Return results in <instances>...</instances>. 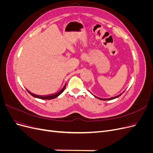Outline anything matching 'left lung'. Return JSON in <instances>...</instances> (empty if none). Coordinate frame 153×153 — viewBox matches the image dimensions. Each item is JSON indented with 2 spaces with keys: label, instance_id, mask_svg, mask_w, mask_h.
Returning <instances> with one entry per match:
<instances>
[{
  "label": "left lung",
  "instance_id": "left-lung-1",
  "mask_svg": "<svg viewBox=\"0 0 153 153\" xmlns=\"http://www.w3.org/2000/svg\"><path fill=\"white\" fill-rule=\"evenodd\" d=\"M123 93V92H122V93H121L120 94H119V95H117V96H114V97H112V98H98V97H97V96H94V95H93L92 94H92L93 95L95 98H98V99H100V100H114V99H115V98H118V97H119L120 96H121L122 94Z\"/></svg>",
  "mask_w": 153,
  "mask_h": 153
}]
</instances>
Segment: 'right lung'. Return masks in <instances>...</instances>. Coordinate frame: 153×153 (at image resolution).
<instances>
[{"instance_id": "add662e5", "label": "right lung", "mask_w": 153, "mask_h": 153, "mask_svg": "<svg viewBox=\"0 0 153 153\" xmlns=\"http://www.w3.org/2000/svg\"><path fill=\"white\" fill-rule=\"evenodd\" d=\"M66 85V84H65V85H64V87L60 91H57V92H55V93H53V94H48V95H38V94H36L34 93H32V92H30L29 90H27H27L29 92V93L31 96L34 97V98L41 99V100H52V99H54L55 98H57V97H58L60 94H61L62 92L64 91V89H65Z\"/></svg>"}]
</instances>
